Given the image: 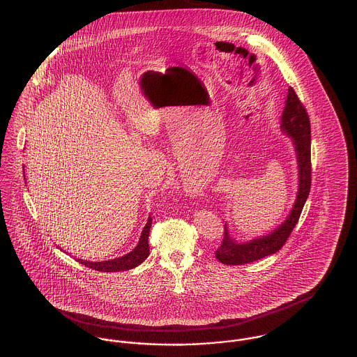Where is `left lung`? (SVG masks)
I'll return each mask as SVG.
<instances>
[{
	"label": "left lung",
	"instance_id": "8db88e82",
	"mask_svg": "<svg viewBox=\"0 0 357 357\" xmlns=\"http://www.w3.org/2000/svg\"><path fill=\"white\" fill-rule=\"evenodd\" d=\"M281 131L291 139L297 160L298 186L294 204L288 215L278 226L264 236H257L249 241H237L230 236L227 223L225 225V237L221 248L215 252L217 259L223 265H243L255 262L264 257L277 253L287 242L291 230L298 222L303 207L310 191V123L304 105L296 92L288 88L285 107L280 121Z\"/></svg>",
	"mask_w": 357,
	"mask_h": 357
}]
</instances>
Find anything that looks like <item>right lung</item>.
Returning a JSON list of instances; mask_svg holds the SVG:
<instances>
[{
  "mask_svg": "<svg viewBox=\"0 0 357 357\" xmlns=\"http://www.w3.org/2000/svg\"><path fill=\"white\" fill-rule=\"evenodd\" d=\"M153 223L151 215H149V220L146 222L144 227L142 229L139 241L136 242L135 246L126 255H119L116 258L108 259V261H100V262H92V261H84L79 258L77 261L80 264L85 265L86 268H91L93 271L99 272H124L134 269L137 265H140L149 255H150V248H149V234H150V227Z\"/></svg>",
  "mask_w": 357,
  "mask_h": 357,
  "instance_id": "add662e5",
  "label": "right lung"
}]
</instances>
